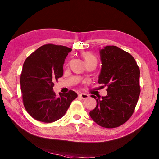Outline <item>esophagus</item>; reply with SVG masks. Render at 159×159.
I'll return each instance as SVG.
<instances>
[{
	"mask_svg": "<svg viewBox=\"0 0 159 159\" xmlns=\"http://www.w3.org/2000/svg\"><path fill=\"white\" fill-rule=\"evenodd\" d=\"M79 96L81 98H83V99H86V98H87L89 97V96L87 95V94L85 93H80L79 95Z\"/></svg>",
	"mask_w": 159,
	"mask_h": 159,
	"instance_id": "1",
	"label": "esophagus"
}]
</instances>
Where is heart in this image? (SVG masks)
Here are the masks:
<instances>
[{"mask_svg":"<svg viewBox=\"0 0 159 159\" xmlns=\"http://www.w3.org/2000/svg\"><path fill=\"white\" fill-rule=\"evenodd\" d=\"M83 58L84 59V61L86 64L89 63H98V60L96 57L93 55V53L90 52H87L83 53L82 55Z\"/></svg>","mask_w":159,"mask_h":159,"instance_id":"1","label":"heart"}]
</instances>
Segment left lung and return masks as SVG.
Here are the masks:
<instances>
[{"mask_svg": "<svg viewBox=\"0 0 159 159\" xmlns=\"http://www.w3.org/2000/svg\"><path fill=\"white\" fill-rule=\"evenodd\" d=\"M102 68L98 83L108 88L107 95L96 98L90 117L99 126L113 128L126 122L133 115L140 94L139 67L130 54L116 46L100 50Z\"/></svg>", "mask_w": 159, "mask_h": 159, "instance_id": "8db88e82", "label": "left lung"}]
</instances>
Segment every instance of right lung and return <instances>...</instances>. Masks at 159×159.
I'll list each match as a JSON object with an SVG mask.
<instances>
[{"label":"right lung","instance_id":"right-lung-1","mask_svg":"<svg viewBox=\"0 0 159 159\" xmlns=\"http://www.w3.org/2000/svg\"><path fill=\"white\" fill-rule=\"evenodd\" d=\"M71 51L66 46L49 43L39 47L24 63L20 76L23 104L35 120L45 123L59 120L78 96L70 90L57 97L53 91L54 82L63 76V63Z\"/></svg>","mask_w":159,"mask_h":159}]
</instances>
